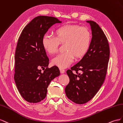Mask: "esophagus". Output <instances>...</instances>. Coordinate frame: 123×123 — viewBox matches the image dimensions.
Segmentation results:
<instances>
[{"instance_id":"1","label":"esophagus","mask_w":123,"mask_h":123,"mask_svg":"<svg viewBox=\"0 0 123 123\" xmlns=\"http://www.w3.org/2000/svg\"><path fill=\"white\" fill-rule=\"evenodd\" d=\"M60 71L61 74H63L65 73V70L63 68H60Z\"/></svg>"}]
</instances>
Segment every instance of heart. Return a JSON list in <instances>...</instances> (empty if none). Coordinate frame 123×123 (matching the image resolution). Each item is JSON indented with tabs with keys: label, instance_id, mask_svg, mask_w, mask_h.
<instances>
[{
	"label": "heart",
	"instance_id": "heart-1",
	"mask_svg": "<svg viewBox=\"0 0 123 123\" xmlns=\"http://www.w3.org/2000/svg\"><path fill=\"white\" fill-rule=\"evenodd\" d=\"M55 36L45 34L42 43L44 50L50 55L58 52L59 43H65V51L52 61V64L60 68H68L73 62L74 57H83L88 51L92 40L90 30L76 25H65L58 27L55 31Z\"/></svg>",
	"mask_w": 123,
	"mask_h": 123
}]
</instances>
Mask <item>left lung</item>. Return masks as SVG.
Returning a JSON list of instances; mask_svg holds the SVG:
<instances>
[{
    "mask_svg": "<svg viewBox=\"0 0 123 123\" xmlns=\"http://www.w3.org/2000/svg\"><path fill=\"white\" fill-rule=\"evenodd\" d=\"M86 22L92 30L90 48L81 60L66 71L69 82L65 89L66 95L77 104L88 102L98 91L106 77L110 57L109 45L104 31L94 21Z\"/></svg>",
    "mask_w": 123,
    "mask_h": 123,
    "instance_id": "left-lung-1",
    "label": "left lung"
}]
</instances>
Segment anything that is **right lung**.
<instances>
[{
  "label": "right lung",
  "instance_id": "1",
  "mask_svg": "<svg viewBox=\"0 0 123 123\" xmlns=\"http://www.w3.org/2000/svg\"><path fill=\"white\" fill-rule=\"evenodd\" d=\"M61 23L54 17L37 16L24 28L18 38L14 78L21 96L28 102L37 103L43 100L50 82L60 74L57 66L48 68L49 59L42 41L53 25Z\"/></svg>",
  "mask_w": 123,
  "mask_h": 123
}]
</instances>
